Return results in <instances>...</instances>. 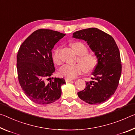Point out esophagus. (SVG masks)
I'll return each mask as SVG.
<instances>
[{
	"label": "esophagus",
	"mask_w": 135,
	"mask_h": 135,
	"mask_svg": "<svg viewBox=\"0 0 135 135\" xmlns=\"http://www.w3.org/2000/svg\"><path fill=\"white\" fill-rule=\"evenodd\" d=\"M73 80V79L72 78H65V81L66 83H69L70 81H71Z\"/></svg>",
	"instance_id": "obj_1"
}]
</instances>
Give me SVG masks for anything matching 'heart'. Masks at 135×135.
Masks as SVG:
<instances>
[{"label":"heart","instance_id":"obj_1","mask_svg":"<svg viewBox=\"0 0 135 135\" xmlns=\"http://www.w3.org/2000/svg\"><path fill=\"white\" fill-rule=\"evenodd\" d=\"M70 46L76 54L79 56L78 61L80 63L75 65L66 64L60 69V75L68 78H74L80 74L84 69L88 72L93 70L98 63V60L95 55L87 52V46L81 42H74L70 44ZM60 50V48L57 47L52 53V60L57 65L61 63Z\"/></svg>","mask_w":135,"mask_h":135}]
</instances>
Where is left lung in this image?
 <instances>
[{
	"instance_id": "1",
	"label": "left lung",
	"mask_w": 135,
	"mask_h": 135,
	"mask_svg": "<svg viewBox=\"0 0 135 135\" xmlns=\"http://www.w3.org/2000/svg\"><path fill=\"white\" fill-rule=\"evenodd\" d=\"M72 37L87 42L98 60L91 74L93 80L86 82L84 90L79 91L78 96L91 105L105 102L114 94L121 74L122 67L117 45L111 35L97 28L77 31Z\"/></svg>"
}]
</instances>
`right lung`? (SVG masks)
I'll return each instance as SVG.
<instances>
[{"label":"right lung","mask_w":135,"mask_h":135,"mask_svg":"<svg viewBox=\"0 0 135 135\" xmlns=\"http://www.w3.org/2000/svg\"><path fill=\"white\" fill-rule=\"evenodd\" d=\"M57 31L39 29L33 32L20 47L17 56L18 78L24 93L33 102L47 105L60 98L63 78H55L47 84L55 72L52 50L65 36Z\"/></svg>","instance_id":"1"}]
</instances>
